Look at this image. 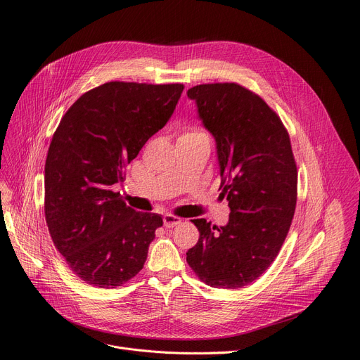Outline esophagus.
I'll return each instance as SVG.
<instances>
[{"label":"esophagus","mask_w":360,"mask_h":360,"mask_svg":"<svg viewBox=\"0 0 360 360\" xmlns=\"http://www.w3.org/2000/svg\"><path fill=\"white\" fill-rule=\"evenodd\" d=\"M181 223V219L179 217H176V216H174V214H165L163 216V224H165V228H174V226H176V224H179Z\"/></svg>","instance_id":"obj_1"}]
</instances>
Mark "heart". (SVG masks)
Here are the masks:
<instances>
[{
	"mask_svg": "<svg viewBox=\"0 0 360 360\" xmlns=\"http://www.w3.org/2000/svg\"><path fill=\"white\" fill-rule=\"evenodd\" d=\"M185 136H202V132L197 129H190V131H185L181 137H185Z\"/></svg>",
	"mask_w": 360,
	"mask_h": 360,
	"instance_id": "1",
	"label": "heart"
}]
</instances>
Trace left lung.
<instances>
[{
    "instance_id": "obj_1",
    "label": "left lung",
    "mask_w": 360,
    "mask_h": 360,
    "mask_svg": "<svg viewBox=\"0 0 360 360\" xmlns=\"http://www.w3.org/2000/svg\"><path fill=\"white\" fill-rule=\"evenodd\" d=\"M186 94L216 140L219 190L231 207L221 228L193 220L200 239L186 262L205 285L239 289L271 266L290 229L297 167L289 132L258 94L238 83L198 84Z\"/></svg>"
}]
</instances>
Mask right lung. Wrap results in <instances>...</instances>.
<instances>
[{"label":"right lung","mask_w":360,"mask_h":360,"mask_svg":"<svg viewBox=\"0 0 360 360\" xmlns=\"http://www.w3.org/2000/svg\"><path fill=\"white\" fill-rule=\"evenodd\" d=\"M184 84L109 82L75 101L48 150L45 219L55 248L90 286L112 289L137 276L163 224L136 212L112 185L172 117Z\"/></svg>","instance_id":"right-lung-1"}]
</instances>
